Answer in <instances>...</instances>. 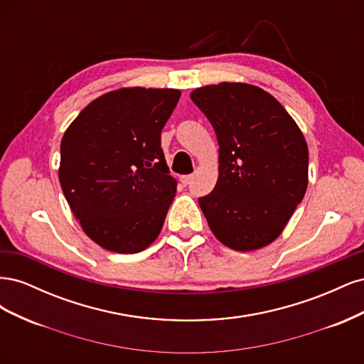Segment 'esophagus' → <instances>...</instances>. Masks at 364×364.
I'll list each match as a JSON object with an SVG mask.
<instances>
[{
  "label": "esophagus",
  "mask_w": 364,
  "mask_h": 364,
  "mask_svg": "<svg viewBox=\"0 0 364 364\" xmlns=\"http://www.w3.org/2000/svg\"><path fill=\"white\" fill-rule=\"evenodd\" d=\"M181 183L183 185V186H186V185H190L191 183V181H193V174H186V176H181Z\"/></svg>",
  "instance_id": "esophagus-1"
}]
</instances>
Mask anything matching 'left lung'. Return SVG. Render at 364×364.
<instances>
[{
    "instance_id": "8db88e82",
    "label": "left lung",
    "mask_w": 364,
    "mask_h": 364,
    "mask_svg": "<svg viewBox=\"0 0 364 364\" xmlns=\"http://www.w3.org/2000/svg\"><path fill=\"white\" fill-rule=\"evenodd\" d=\"M191 100L218 141V179L199 205L225 246L250 252L273 243L308 185L302 130L267 91L243 82L196 87Z\"/></svg>"
}]
</instances>
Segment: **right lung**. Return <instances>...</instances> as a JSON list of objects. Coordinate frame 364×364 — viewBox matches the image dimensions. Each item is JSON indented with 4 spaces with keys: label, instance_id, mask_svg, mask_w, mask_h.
Wrapping results in <instances>:
<instances>
[{
    "label": "right lung",
    "instance_id": "add662e5",
    "mask_svg": "<svg viewBox=\"0 0 364 364\" xmlns=\"http://www.w3.org/2000/svg\"><path fill=\"white\" fill-rule=\"evenodd\" d=\"M171 87H119L87 105L65 130L59 181L94 243L136 253L155 241L176 196L161 132L179 102Z\"/></svg>",
    "mask_w": 364,
    "mask_h": 364
}]
</instances>
